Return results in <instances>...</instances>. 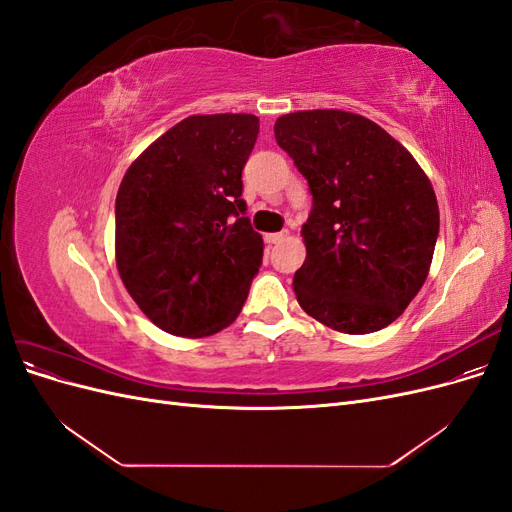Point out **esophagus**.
<instances>
[{"label":"esophagus","mask_w":512,"mask_h":512,"mask_svg":"<svg viewBox=\"0 0 512 512\" xmlns=\"http://www.w3.org/2000/svg\"><path fill=\"white\" fill-rule=\"evenodd\" d=\"M288 235V230H282V232H271V235L265 237L267 243H280L284 237Z\"/></svg>","instance_id":"1"}]
</instances>
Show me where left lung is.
<instances>
[{"label": "left lung", "mask_w": 512, "mask_h": 512, "mask_svg": "<svg viewBox=\"0 0 512 512\" xmlns=\"http://www.w3.org/2000/svg\"><path fill=\"white\" fill-rule=\"evenodd\" d=\"M275 141L312 192L299 305L350 335L389 327L425 284L440 232L423 168L378 123L346 111L282 115Z\"/></svg>", "instance_id": "left-lung-1"}]
</instances>
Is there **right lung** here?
I'll use <instances>...</instances> for the list:
<instances>
[{"label":"right lung","instance_id":"right-lung-1","mask_svg":"<svg viewBox=\"0 0 512 512\" xmlns=\"http://www.w3.org/2000/svg\"><path fill=\"white\" fill-rule=\"evenodd\" d=\"M254 115H194L138 156L115 200L117 269L162 331L205 337L235 320L262 265L241 198Z\"/></svg>","mask_w":512,"mask_h":512}]
</instances>
